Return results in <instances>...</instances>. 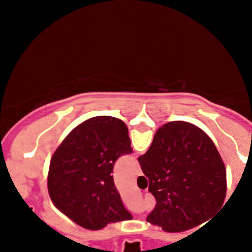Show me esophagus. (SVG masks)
Here are the masks:
<instances>
[{
    "instance_id": "1",
    "label": "esophagus",
    "mask_w": 252,
    "mask_h": 252,
    "mask_svg": "<svg viewBox=\"0 0 252 252\" xmlns=\"http://www.w3.org/2000/svg\"><path fill=\"white\" fill-rule=\"evenodd\" d=\"M135 174H136V175H141V174H142V170H141L140 166H138V164H136V170H135Z\"/></svg>"
}]
</instances>
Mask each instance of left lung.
Instances as JSON below:
<instances>
[{
  "label": "left lung",
  "mask_w": 252,
  "mask_h": 252,
  "mask_svg": "<svg viewBox=\"0 0 252 252\" xmlns=\"http://www.w3.org/2000/svg\"><path fill=\"white\" fill-rule=\"evenodd\" d=\"M130 144L126 123L116 117L77 126L51 158L47 186L54 206L88 230L131 220L111 175L117 158L132 153Z\"/></svg>",
  "instance_id": "8db88e82"
}]
</instances>
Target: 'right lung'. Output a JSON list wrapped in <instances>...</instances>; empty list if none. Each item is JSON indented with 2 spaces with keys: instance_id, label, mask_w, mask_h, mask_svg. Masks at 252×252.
Returning <instances> with one entry per match:
<instances>
[{
  "instance_id": "right-lung-1",
  "label": "right lung",
  "mask_w": 252,
  "mask_h": 252,
  "mask_svg": "<svg viewBox=\"0 0 252 252\" xmlns=\"http://www.w3.org/2000/svg\"><path fill=\"white\" fill-rule=\"evenodd\" d=\"M156 205L147 221L182 232L207 221L226 196V169L212 140L194 124L170 122L138 158Z\"/></svg>"
}]
</instances>
